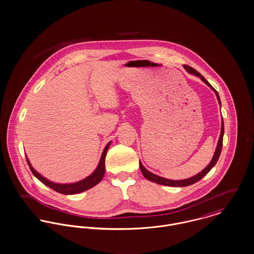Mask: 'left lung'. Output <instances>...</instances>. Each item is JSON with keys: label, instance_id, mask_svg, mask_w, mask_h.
I'll return each instance as SVG.
<instances>
[{"label": "left lung", "instance_id": "obj_1", "mask_svg": "<svg viewBox=\"0 0 254 254\" xmlns=\"http://www.w3.org/2000/svg\"><path fill=\"white\" fill-rule=\"evenodd\" d=\"M184 68L185 70L189 73V74H192V75H195L196 77H198L205 85H208L213 91L214 93L216 94V97H217V100L219 102V105L221 106V101H220V97L218 95V92L212 87V85H210L205 79L203 76H201L197 71H196L194 68L188 66V65H184ZM223 135H224V122H223V119H222V123H221V132H220V136H219V139H218V143H217V146H216V150L214 152V155L210 161V163L205 167V169H202L199 173L196 174L195 176L193 177H190V178H187V179H182V180H171V179H167L165 177H162V176H159V175H156L152 172H150L149 170L144 168V166L142 165L140 161H139V167H140L141 172L143 174V176L148 179L149 181H152V182H155V183H158V184H161V185H165V186H170V187H186V186H189V185H192L194 183L197 182L198 180H200L203 176H205L209 171L210 169H212L215 164L217 163L218 159H219V156H220V153H221V150H222V144H223Z\"/></svg>", "mask_w": 254, "mask_h": 254}]
</instances>
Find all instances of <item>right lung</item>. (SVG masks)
Here are the masks:
<instances>
[{"instance_id": "right-lung-1", "label": "right lung", "mask_w": 254, "mask_h": 254, "mask_svg": "<svg viewBox=\"0 0 254 254\" xmlns=\"http://www.w3.org/2000/svg\"><path fill=\"white\" fill-rule=\"evenodd\" d=\"M110 145H111V141L105 146V148H104V150L102 152L100 161L98 163V166H97V168L95 169V170L90 175L85 177V179L80 180V181L75 182V183L60 184V183L53 182V181L47 179L46 177H44L43 175H41L39 172H37L34 169V168L31 166L27 157H26V160H27L29 168L31 169L32 173L42 183H44L45 185H47L48 187H50L51 189L57 191V192L60 193V194H63V195H75V194H79V193L85 192L86 190L94 187L95 185H97L102 180V178L104 176V173H105V158H106V154H107V151H108Z\"/></svg>"}]
</instances>
